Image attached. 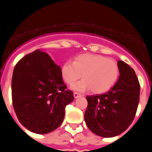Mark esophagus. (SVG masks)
Instances as JSON below:
<instances>
[{
  "label": "esophagus",
  "instance_id": "1",
  "mask_svg": "<svg viewBox=\"0 0 152 152\" xmlns=\"http://www.w3.org/2000/svg\"><path fill=\"white\" fill-rule=\"evenodd\" d=\"M81 96V94H80V93H77V92H74V96H75V98H77L79 97V96Z\"/></svg>",
  "mask_w": 152,
  "mask_h": 152
}]
</instances>
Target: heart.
Listing matches in <instances>:
<instances>
[{"label":"heart","mask_w":152,"mask_h":152,"mask_svg":"<svg viewBox=\"0 0 152 152\" xmlns=\"http://www.w3.org/2000/svg\"><path fill=\"white\" fill-rule=\"evenodd\" d=\"M63 80L72 85L82 75L84 79L72 88L84 91L90 89L93 93H103L110 89L116 82L119 75L117 63L100 55L85 54L75 58L74 62L67 61L61 69Z\"/></svg>","instance_id":"heart-1"}]
</instances>
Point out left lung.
<instances>
[{
  "instance_id": "left-lung-1",
  "label": "left lung",
  "mask_w": 152,
  "mask_h": 152,
  "mask_svg": "<svg viewBox=\"0 0 152 152\" xmlns=\"http://www.w3.org/2000/svg\"><path fill=\"white\" fill-rule=\"evenodd\" d=\"M119 77L108 92L86 96V124L99 136L110 138L123 133L133 121L139 102L140 84L135 72L118 61Z\"/></svg>"
}]
</instances>
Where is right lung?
<instances>
[{"label":"right lung","mask_w":152,"mask_h":152,"mask_svg":"<svg viewBox=\"0 0 152 152\" xmlns=\"http://www.w3.org/2000/svg\"><path fill=\"white\" fill-rule=\"evenodd\" d=\"M61 68L40 50L21 58L13 69L12 103L20 123L29 131L46 134L61 124L65 107L73 101Z\"/></svg>","instance_id":"right-lung-1"}]
</instances>
